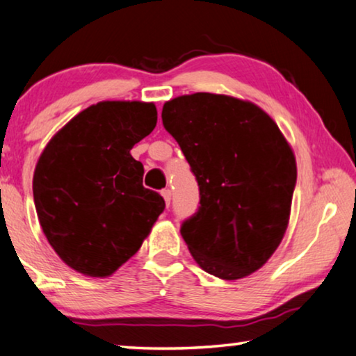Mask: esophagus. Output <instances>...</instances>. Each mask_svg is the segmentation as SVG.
Here are the masks:
<instances>
[{
  "label": "esophagus",
  "instance_id": "1",
  "mask_svg": "<svg viewBox=\"0 0 356 356\" xmlns=\"http://www.w3.org/2000/svg\"><path fill=\"white\" fill-rule=\"evenodd\" d=\"M161 195H163L164 202H165V205L169 207V203H170V195H172V193H170L169 188H163V191H161Z\"/></svg>",
  "mask_w": 356,
  "mask_h": 356
}]
</instances>
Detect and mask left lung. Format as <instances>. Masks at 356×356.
I'll list each match as a JSON object with an SVG mask.
<instances>
[{"label": "left lung", "instance_id": "8db88e82", "mask_svg": "<svg viewBox=\"0 0 356 356\" xmlns=\"http://www.w3.org/2000/svg\"><path fill=\"white\" fill-rule=\"evenodd\" d=\"M163 125L200 191V207L181 226L192 257L222 280L248 277L285 236L296 186L290 145L262 108L222 94L170 99Z\"/></svg>", "mask_w": 356, "mask_h": 356}]
</instances>
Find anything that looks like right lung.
<instances>
[{"label": "right lung", "mask_w": 356, "mask_h": 356, "mask_svg": "<svg viewBox=\"0 0 356 356\" xmlns=\"http://www.w3.org/2000/svg\"><path fill=\"white\" fill-rule=\"evenodd\" d=\"M156 122L153 102H97L71 118L37 161L32 191L42 231L76 272L112 275L164 211V198L143 187V164L130 154Z\"/></svg>", "instance_id": "right-lung-1"}]
</instances>
